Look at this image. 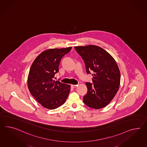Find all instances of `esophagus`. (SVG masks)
Returning a JSON list of instances; mask_svg holds the SVG:
<instances>
[{"mask_svg": "<svg viewBox=\"0 0 147 147\" xmlns=\"http://www.w3.org/2000/svg\"><path fill=\"white\" fill-rule=\"evenodd\" d=\"M77 86H78V85H71V87L72 88H75L77 87Z\"/></svg>", "mask_w": 147, "mask_h": 147, "instance_id": "1", "label": "esophagus"}]
</instances>
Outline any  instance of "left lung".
<instances>
[{"instance_id":"obj_1","label":"left lung","mask_w":147,"mask_h":147,"mask_svg":"<svg viewBox=\"0 0 147 147\" xmlns=\"http://www.w3.org/2000/svg\"><path fill=\"white\" fill-rule=\"evenodd\" d=\"M75 49L84 61L87 73L94 72L93 83H86L87 93L84 96V103L93 109L105 107L119 88L121 73L116 61L98 46H75Z\"/></svg>"}]
</instances>
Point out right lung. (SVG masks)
<instances>
[{
    "label": "right lung",
    "instance_id": "right-lung-1",
    "mask_svg": "<svg viewBox=\"0 0 147 147\" xmlns=\"http://www.w3.org/2000/svg\"><path fill=\"white\" fill-rule=\"evenodd\" d=\"M72 47L44 51L31 65L28 77L30 93L41 105L49 109H56L64 104L70 91V85L54 80L55 74L62 57Z\"/></svg>",
    "mask_w": 147,
    "mask_h": 147
}]
</instances>
